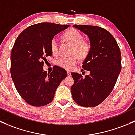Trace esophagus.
<instances>
[{"label":"esophagus","mask_w":135,"mask_h":135,"mask_svg":"<svg viewBox=\"0 0 135 135\" xmlns=\"http://www.w3.org/2000/svg\"><path fill=\"white\" fill-rule=\"evenodd\" d=\"M68 76H71V72L70 71H68Z\"/></svg>","instance_id":"obj_1"}]
</instances>
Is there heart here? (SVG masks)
I'll return each mask as SVG.
<instances>
[{
  "label": "heart",
  "instance_id": "heart-1",
  "mask_svg": "<svg viewBox=\"0 0 135 135\" xmlns=\"http://www.w3.org/2000/svg\"><path fill=\"white\" fill-rule=\"evenodd\" d=\"M64 37L69 43L73 45L70 57H60L56 63L60 67L70 70L77 64L79 58L84 59L87 57L90 51V45L88 41L84 40L81 33L77 29L71 28L65 32ZM58 39L57 37H52L51 41V49L52 54L56 55L58 52Z\"/></svg>",
  "mask_w": 135,
  "mask_h": 135
}]
</instances>
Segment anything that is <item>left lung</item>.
Segmentation results:
<instances>
[{
    "label": "left lung",
    "mask_w": 135,
    "mask_h": 135,
    "mask_svg": "<svg viewBox=\"0 0 135 135\" xmlns=\"http://www.w3.org/2000/svg\"><path fill=\"white\" fill-rule=\"evenodd\" d=\"M88 36L90 51L83 62L90 74L72 73L74 84L71 88L75 102L84 107L99 105L112 92L122 69L120 50L115 38L105 28L97 26L74 25Z\"/></svg>",
    "instance_id": "left-lung-1"
}]
</instances>
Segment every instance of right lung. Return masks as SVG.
<instances>
[{"label":"right lung","instance_id":"obj_1","mask_svg":"<svg viewBox=\"0 0 135 135\" xmlns=\"http://www.w3.org/2000/svg\"><path fill=\"white\" fill-rule=\"evenodd\" d=\"M69 26L37 23L25 29L15 41L11 53V76L19 95L32 106L50 103L56 88L67 77L66 71L56 66L47 73L44 64L52 54V38Z\"/></svg>","mask_w":135,"mask_h":135}]
</instances>
